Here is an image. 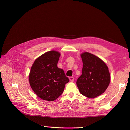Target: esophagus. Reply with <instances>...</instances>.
Returning <instances> with one entry per match:
<instances>
[{"instance_id": "esophagus-1", "label": "esophagus", "mask_w": 130, "mask_h": 130, "mask_svg": "<svg viewBox=\"0 0 130 130\" xmlns=\"http://www.w3.org/2000/svg\"><path fill=\"white\" fill-rule=\"evenodd\" d=\"M69 80H70V82H74V77H69Z\"/></svg>"}]
</instances>
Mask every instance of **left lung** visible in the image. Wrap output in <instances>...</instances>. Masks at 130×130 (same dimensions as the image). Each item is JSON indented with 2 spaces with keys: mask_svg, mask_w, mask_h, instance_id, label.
I'll use <instances>...</instances> for the list:
<instances>
[{
  "mask_svg": "<svg viewBox=\"0 0 130 130\" xmlns=\"http://www.w3.org/2000/svg\"><path fill=\"white\" fill-rule=\"evenodd\" d=\"M82 73L76 84L82 95L94 98L102 94L107 89L110 81L108 68L96 56L88 52L81 54Z\"/></svg>",
  "mask_w": 130,
  "mask_h": 130,
  "instance_id": "1",
  "label": "left lung"
}]
</instances>
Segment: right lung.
<instances>
[{
  "label": "right lung",
  "mask_w": 130,
  "mask_h": 130,
  "mask_svg": "<svg viewBox=\"0 0 130 130\" xmlns=\"http://www.w3.org/2000/svg\"><path fill=\"white\" fill-rule=\"evenodd\" d=\"M60 56L55 51L47 52L36 59L31 68L29 83L32 90L40 98L54 101L63 92L69 80L63 69L57 64Z\"/></svg>",
  "instance_id": "add662e5"
}]
</instances>
